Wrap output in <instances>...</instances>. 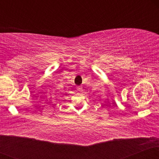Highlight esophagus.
I'll list each match as a JSON object with an SVG mask.
<instances>
[{
  "label": "esophagus",
  "mask_w": 159,
  "mask_h": 159,
  "mask_svg": "<svg viewBox=\"0 0 159 159\" xmlns=\"http://www.w3.org/2000/svg\"><path fill=\"white\" fill-rule=\"evenodd\" d=\"M77 90L79 91V92H82V91H83V87H82L81 86H78V87H77Z\"/></svg>",
  "instance_id": "34e87169"
}]
</instances>
